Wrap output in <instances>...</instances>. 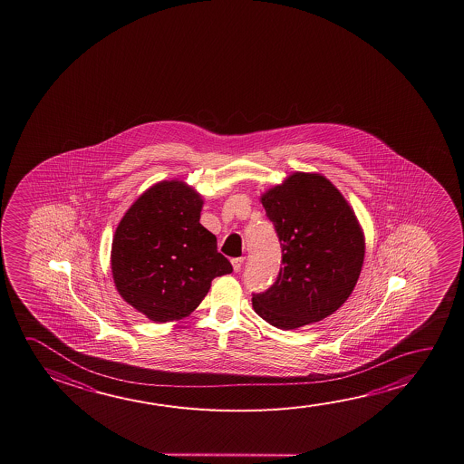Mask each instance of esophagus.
<instances>
[{
  "label": "esophagus",
  "instance_id": "obj_1",
  "mask_svg": "<svg viewBox=\"0 0 464 464\" xmlns=\"http://www.w3.org/2000/svg\"><path fill=\"white\" fill-rule=\"evenodd\" d=\"M231 264H233V268H235V272H239L241 270V266L244 264V257H236L231 260Z\"/></svg>",
  "mask_w": 464,
  "mask_h": 464
}]
</instances>
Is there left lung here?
Here are the masks:
<instances>
[{
	"instance_id": "1",
	"label": "left lung",
	"mask_w": 464,
	"mask_h": 464,
	"mask_svg": "<svg viewBox=\"0 0 464 464\" xmlns=\"http://www.w3.org/2000/svg\"><path fill=\"white\" fill-rule=\"evenodd\" d=\"M280 239L274 285L252 295V307L281 330L325 319L350 297L364 262V236L327 178L295 173L262 196Z\"/></svg>"
}]
</instances>
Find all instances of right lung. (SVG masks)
Instances as JSON below:
<instances>
[{"label": "right lung", "instance_id": "1", "mask_svg": "<svg viewBox=\"0 0 464 464\" xmlns=\"http://www.w3.org/2000/svg\"><path fill=\"white\" fill-rule=\"evenodd\" d=\"M202 198L179 181L145 190L120 221L111 270L122 299L153 322L189 315L213 278L231 274L217 237L200 220Z\"/></svg>", "mask_w": 464, "mask_h": 464}]
</instances>
